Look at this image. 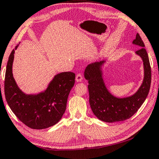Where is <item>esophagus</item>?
Masks as SVG:
<instances>
[{
	"label": "esophagus",
	"instance_id": "esophagus-1",
	"mask_svg": "<svg viewBox=\"0 0 159 159\" xmlns=\"http://www.w3.org/2000/svg\"><path fill=\"white\" fill-rule=\"evenodd\" d=\"M82 79H83L82 76V75L80 74V73H78V74L76 75V77H75V80H76L77 82H82Z\"/></svg>",
	"mask_w": 159,
	"mask_h": 159
}]
</instances>
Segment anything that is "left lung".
Segmentation results:
<instances>
[{"instance_id":"1","label":"left lung","mask_w":159,"mask_h":159,"mask_svg":"<svg viewBox=\"0 0 159 159\" xmlns=\"http://www.w3.org/2000/svg\"><path fill=\"white\" fill-rule=\"evenodd\" d=\"M133 44L140 48L135 54L142 58L144 67L143 83L133 95L119 98L110 92L103 79L102 67L106 63L105 61L91 63L85 69L84 77L89 82L90 106L94 115L102 121L113 123L130 118L143 104L149 93L152 79L151 67L145 46L138 33Z\"/></svg>"}]
</instances>
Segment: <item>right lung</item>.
<instances>
[{
    "instance_id": "right-lung-1",
    "label": "right lung",
    "mask_w": 159,
    "mask_h": 159,
    "mask_svg": "<svg viewBox=\"0 0 159 159\" xmlns=\"http://www.w3.org/2000/svg\"><path fill=\"white\" fill-rule=\"evenodd\" d=\"M15 50L11 52L5 72V96L8 105L16 117L30 129H44L54 126L61 120L66 111L68 97L75 84V73H58L45 90L35 94H26L19 88L13 77Z\"/></svg>"
}]
</instances>
